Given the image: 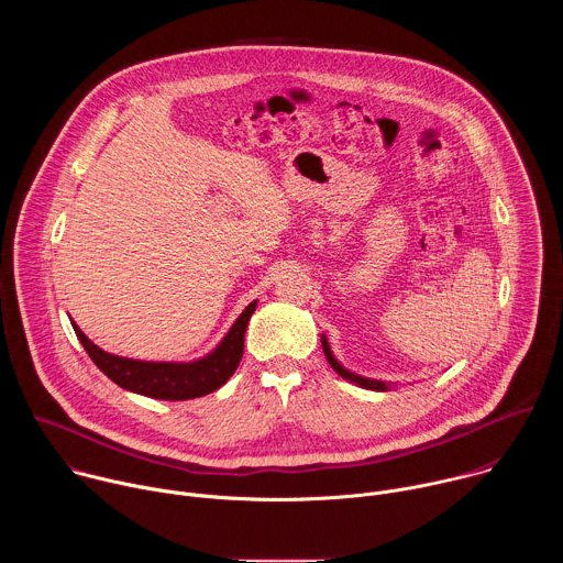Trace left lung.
<instances>
[{
	"mask_svg": "<svg viewBox=\"0 0 563 563\" xmlns=\"http://www.w3.org/2000/svg\"><path fill=\"white\" fill-rule=\"evenodd\" d=\"M320 343H323V352H325V356H328V363L332 365V369H334L339 376H343V378H347V380H352V383H356V385H361V387H365V389H376V391L389 389V385L383 383V380H374V378H365V376H358V374L347 372V369L334 358V354H332V350H330V345H328V339L320 336Z\"/></svg>",
	"mask_w": 563,
	"mask_h": 563,
	"instance_id": "8db88e82",
	"label": "left lung"
}]
</instances>
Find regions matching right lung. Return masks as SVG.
Instances as JSON below:
<instances>
[{"label":"right lung","mask_w":563,"mask_h":563,"mask_svg":"<svg viewBox=\"0 0 563 563\" xmlns=\"http://www.w3.org/2000/svg\"><path fill=\"white\" fill-rule=\"evenodd\" d=\"M256 311V300L245 307V311L238 316L227 336L220 345L207 354L205 358L191 363H151V361H133L124 356L109 354L91 343L85 332L79 330L73 320V330L85 345L91 361L120 387L148 396V398H163V400H189L205 394L216 391L224 385L231 374L235 372L240 358L245 350V330L250 325V318Z\"/></svg>","instance_id":"add662e5"}]
</instances>
